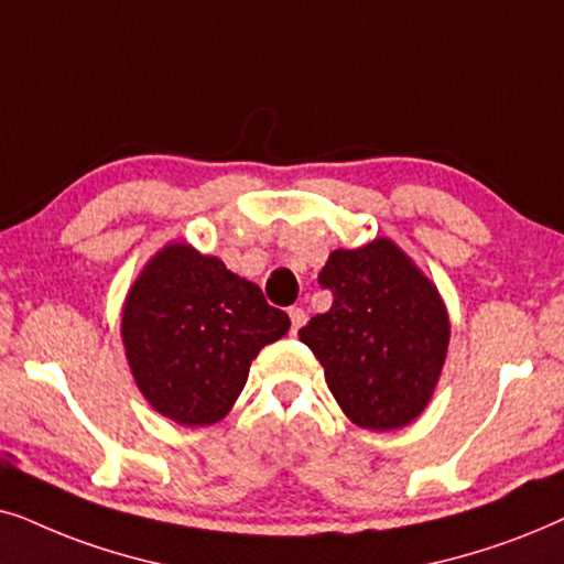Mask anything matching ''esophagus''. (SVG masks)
I'll list each match as a JSON object with an SVG mask.
<instances>
[{"label":"esophagus","instance_id":"1","mask_svg":"<svg viewBox=\"0 0 564 564\" xmlns=\"http://www.w3.org/2000/svg\"><path fill=\"white\" fill-rule=\"evenodd\" d=\"M289 317H291V335H296L299 329L306 325V312L302 310V306H291Z\"/></svg>","mask_w":564,"mask_h":564}]
</instances>
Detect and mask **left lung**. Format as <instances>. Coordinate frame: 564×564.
Instances as JSON below:
<instances>
[{
  "label": "left lung",
  "mask_w": 564,
  "mask_h": 564,
  "mask_svg": "<svg viewBox=\"0 0 564 564\" xmlns=\"http://www.w3.org/2000/svg\"><path fill=\"white\" fill-rule=\"evenodd\" d=\"M333 306L299 329L345 417L397 431L427 408L446 364L452 322L435 283L389 237L333 250L319 273Z\"/></svg>",
  "instance_id": "8db88e82"
}]
</instances>
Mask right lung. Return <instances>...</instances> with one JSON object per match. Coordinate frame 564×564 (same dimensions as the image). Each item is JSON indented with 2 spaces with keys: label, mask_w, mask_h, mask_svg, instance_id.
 <instances>
[{
  "label": "right lung",
  "mask_w": 564,
  "mask_h": 564,
  "mask_svg": "<svg viewBox=\"0 0 564 564\" xmlns=\"http://www.w3.org/2000/svg\"><path fill=\"white\" fill-rule=\"evenodd\" d=\"M289 327V314L270 306L258 283L187 242L164 245L141 268L120 312L139 392L187 427L227 417L252 360Z\"/></svg>",
  "instance_id": "1"
}]
</instances>
